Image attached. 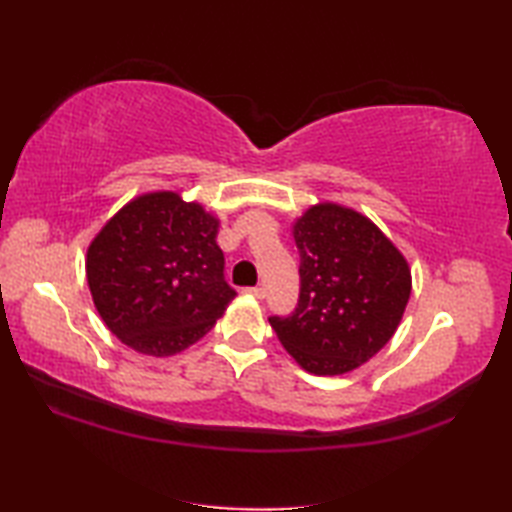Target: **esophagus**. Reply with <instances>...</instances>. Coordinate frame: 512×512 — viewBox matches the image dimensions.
<instances>
[{
  "label": "esophagus",
  "mask_w": 512,
  "mask_h": 512,
  "mask_svg": "<svg viewBox=\"0 0 512 512\" xmlns=\"http://www.w3.org/2000/svg\"><path fill=\"white\" fill-rule=\"evenodd\" d=\"M244 292H246V295H250V297H255V299H264L266 297V290L264 288H246Z\"/></svg>",
  "instance_id": "34e87169"
}]
</instances>
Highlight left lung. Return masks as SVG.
<instances>
[{"label": "left lung", "mask_w": 512, "mask_h": 512, "mask_svg": "<svg viewBox=\"0 0 512 512\" xmlns=\"http://www.w3.org/2000/svg\"><path fill=\"white\" fill-rule=\"evenodd\" d=\"M290 231L301 257L299 303L270 325L306 372H354L398 330L411 295L407 257L367 215L339 202L308 206Z\"/></svg>", "instance_id": "obj_1"}]
</instances>
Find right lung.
Masks as SVG:
<instances>
[{"mask_svg":"<svg viewBox=\"0 0 512 512\" xmlns=\"http://www.w3.org/2000/svg\"><path fill=\"white\" fill-rule=\"evenodd\" d=\"M220 217L182 191H149L123 204L88 246L94 308L116 339L165 358L198 343L237 292L215 244Z\"/></svg>","mask_w":512,"mask_h":512,"instance_id":"1","label":"right lung"}]
</instances>
